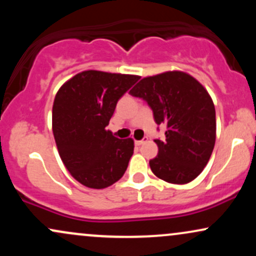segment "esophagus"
I'll return each instance as SVG.
<instances>
[{
  "instance_id": "34e87169",
  "label": "esophagus",
  "mask_w": 256,
  "mask_h": 256,
  "mask_svg": "<svg viewBox=\"0 0 256 256\" xmlns=\"http://www.w3.org/2000/svg\"><path fill=\"white\" fill-rule=\"evenodd\" d=\"M146 140H148V138L144 137V138H143V140H134V144H136V146H142L143 143H146Z\"/></svg>"
}]
</instances>
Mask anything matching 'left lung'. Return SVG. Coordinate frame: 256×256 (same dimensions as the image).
I'll list each match as a JSON object with an SVG mask.
<instances>
[{
    "instance_id": "left-lung-1",
    "label": "left lung",
    "mask_w": 256,
    "mask_h": 256,
    "mask_svg": "<svg viewBox=\"0 0 256 256\" xmlns=\"http://www.w3.org/2000/svg\"><path fill=\"white\" fill-rule=\"evenodd\" d=\"M130 94L146 100L156 124L167 126L166 140H155L152 173L167 183H190L204 171L216 144V108L208 91L189 73L167 71L140 79Z\"/></svg>"
}]
</instances>
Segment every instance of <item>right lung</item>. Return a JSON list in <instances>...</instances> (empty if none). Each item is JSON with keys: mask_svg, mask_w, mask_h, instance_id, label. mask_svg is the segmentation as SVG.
Listing matches in <instances>:
<instances>
[{"mask_svg": "<svg viewBox=\"0 0 256 256\" xmlns=\"http://www.w3.org/2000/svg\"><path fill=\"white\" fill-rule=\"evenodd\" d=\"M138 79L140 76L88 70L58 90L52 104L55 143L64 167L84 186L104 189L124 176L134 140H119L106 126L118 100Z\"/></svg>", "mask_w": 256, "mask_h": 256, "instance_id": "obj_1", "label": "right lung"}]
</instances>
